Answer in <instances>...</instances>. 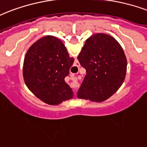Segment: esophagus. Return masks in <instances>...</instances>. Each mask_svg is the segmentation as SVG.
Returning a JSON list of instances; mask_svg holds the SVG:
<instances>
[{
	"mask_svg": "<svg viewBox=\"0 0 147 147\" xmlns=\"http://www.w3.org/2000/svg\"><path fill=\"white\" fill-rule=\"evenodd\" d=\"M74 92H76V89H74Z\"/></svg>",
	"mask_w": 147,
	"mask_h": 147,
	"instance_id": "1",
	"label": "esophagus"
}]
</instances>
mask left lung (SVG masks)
<instances>
[{
	"label": "left lung",
	"instance_id": "8db88e82",
	"mask_svg": "<svg viewBox=\"0 0 147 147\" xmlns=\"http://www.w3.org/2000/svg\"><path fill=\"white\" fill-rule=\"evenodd\" d=\"M78 60L86 75L77 96L101 102L113 96L124 82L127 60L116 39L98 33L86 41Z\"/></svg>",
	"mask_w": 147,
	"mask_h": 147
}]
</instances>
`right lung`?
Wrapping results in <instances>:
<instances>
[{
	"label": "right lung",
	"mask_w": 147,
	"mask_h": 147,
	"mask_svg": "<svg viewBox=\"0 0 147 147\" xmlns=\"http://www.w3.org/2000/svg\"><path fill=\"white\" fill-rule=\"evenodd\" d=\"M74 59L65 45L54 36L38 39L27 51L23 77L27 87L36 97L49 105H59L73 98V92L65 78Z\"/></svg>",
	"instance_id": "right-lung-1"
}]
</instances>
